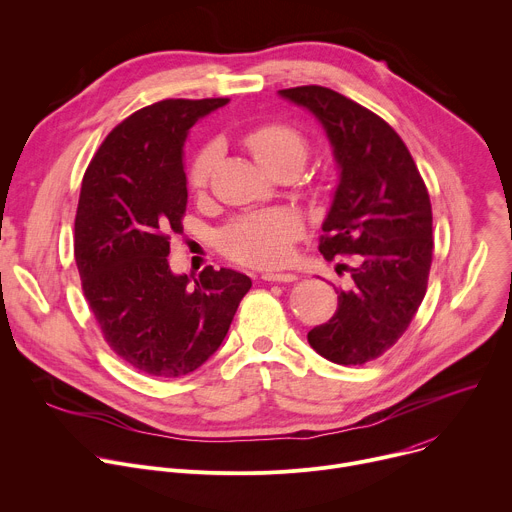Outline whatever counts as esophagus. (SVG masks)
<instances>
[{"instance_id": "obj_1", "label": "esophagus", "mask_w": 512, "mask_h": 512, "mask_svg": "<svg viewBox=\"0 0 512 512\" xmlns=\"http://www.w3.org/2000/svg\"><path fill=\"white\" fill-rule=\"evenodd\" d=\"M262 278L268 282H295L297 274H293V272H264Z\"/></svg>"}]
</instances>
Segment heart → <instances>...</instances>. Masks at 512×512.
<instances>
[{"instance_id":"b5f03b06","label":"heart","mask_w":512,"mask_h":512,"mask_svg":"<svg viewBox=\"0 0 512 512\" xmlns=\"http://www.w3.org/2000/svg\"><path fill=\"white\" fill-rule=\"evenodd\" d=\"M256 162L274 175L280 170H293L297 175L309 156L307 138L287 124H264L244 138ZM215 148H203L191 164L189 183L195 191H203L209 183L215 162ZM303 221L295 211L270 209L236 219L227 225L219 244L227 258L250 266H276L287 262L291 244L301 236Z\"/></svg>"}]
</instances>
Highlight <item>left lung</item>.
<instances>
[{
	"label": "left lung",
	"mask_w": 512,
	"mask_h": 512,
	"mask_svg": "<svg viewBox=\"0 0 512 512\" xmlns=\"http://www.w3.org/2000/svg\"><path fill=\"white\" fill-rule=\"evenodd\" d=\"M278 95L313 113L339 170L319 252L325 260L356 254L337 311L307 339L325 360L358 366L396 344L425 297L433 256L429 193L401 136L370 109L319 85Z\"/></svg>",
	"instance_id": "obj_1"
}]
</instances>
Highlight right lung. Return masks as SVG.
Listing matches in <instances>:
<instances>
[{"mask_svg": "<svg viewBox=\"0 0 512 512\" xmlns=\"http://www.w3.org/2000/svg\"><path fill=\"white\" fill-rule=\"evenodd\" d=\"M230 99H164L113 128L93 156L75 217V260L105 342L136 370L179 378L203 366L250 291L232 268L207 266L195 285L168 266L183 234L189 130Z\"/></svg>", "mask_w": 512, "mask_h": 512, "instance_id": "1", "label": "right lung"}]
</instances>
